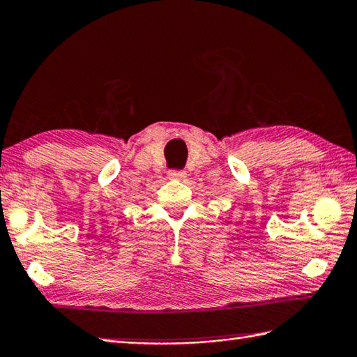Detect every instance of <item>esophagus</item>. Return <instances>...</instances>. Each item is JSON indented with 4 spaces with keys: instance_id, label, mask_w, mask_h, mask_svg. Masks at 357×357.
Returning <instances> with one entry per match:
<instances>
[{
    "instance_id": "34e87169",
    "label": "esophagus",
    "mask_w": 357,
    "mask_h": 357,
    "mask_svg": "<svg viewBox=\"0 0 357 357\" xmlns=\"http://www.w3.org/2000/svg\"><path fill=\"white\" fill-rule=\"evenodd\" d=\"M185 177H186V172L185 171H171V172H169V178L183 180Z\"/></svg>"
}]
</instances>
